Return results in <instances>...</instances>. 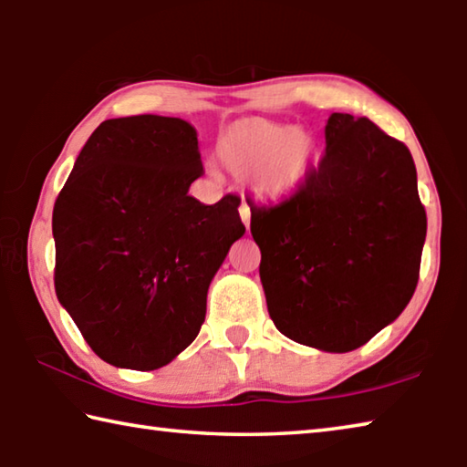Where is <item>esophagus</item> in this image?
<instances>
[{
	"label": "esophagus",
	"instance_id": "obj_1",
	"mask_svg": "<svg viewBox=\"0 0 467 467\" xmlns=\"http://www.w3.org/2000/svg\"><path fill=\"white\" fill-rule=\"evenodd\" d=\"M239 214H241V220H243V224L249 228V223H251V210H249V205L247 203H241L239 205Z\"/></svg>",
	"mask_w": 467,
	"mask_h": 467
}]
</instances>
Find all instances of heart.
Listing matches in <instances>:
<instances>
[{"label": "heart", "mask_w": 467, "mask_h": 467, "mask_svg": "<svg viewBox=\"0 0 467 467\" xmlns=\"http://www.w3.org/2000/svg\"><path fill=\"white\" fill-rule=\"evenodd\" d=\"M216 156L234 177H255L259 195L282 197L309 172L315 140L292 125L244 119L220 136Z\"/></svg>", "instance_id": "heart-1"}]
</instances>
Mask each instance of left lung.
<instances>
[{
	"label": "left lung",
	"mask_w": 467,
	"mask_h": 467,
	"mask_svg": "<svg viewBox=\"0 0 467 467\" xmlns=\"http://www.w3.org/2000/svg\"><path fill=\"white\" fill-rule=\"evenodd\" d=\"M326 152L286 200L251 208L274 326L298 344L350 352L412 298L426 212L404 141L331 113Z\"/></svg>",
	"instance_id": "8db88e82"
}]
</instances>
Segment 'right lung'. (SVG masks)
<instances>
[{
	"label": "right lung",
	"mask_w": 467,
	"mask_h": 467,
	"mask_svg": "<svg viewBox=\"0 0 467 467\" xmlns=\"http://www.w3.org/2000/svg\"><path fill=\"white\" fill-rule=\"evenodd\" d=\"M203 175L177 117L102 121L55 200V292L97 357L154 370L200 334L210 282L244 234L241 200L187 195Z\"/></svg>",
	"instance_id": "add662e5"
}]
</instances>
